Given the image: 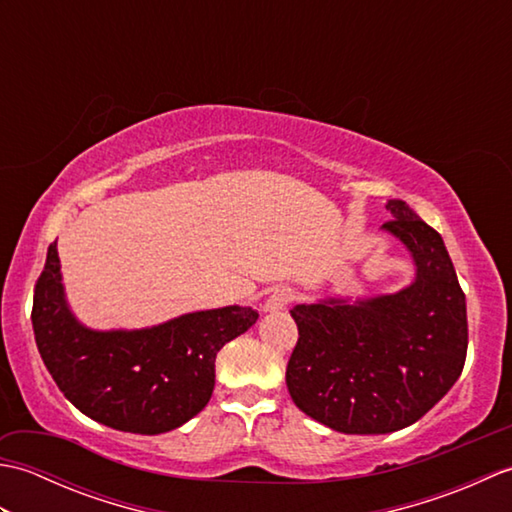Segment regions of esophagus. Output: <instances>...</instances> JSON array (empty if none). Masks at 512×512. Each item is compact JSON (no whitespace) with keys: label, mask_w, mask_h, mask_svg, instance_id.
<instances>
[{"label":"esophagus","mask_w":512,"mask_h":512,"mask_svg":"<svg viewBox=\"0 0 512 512\" xmlns=\"http://www.w3.org/2000/svg\"><path fill=\"white\" fill-rule=\"evenodd\" d=\"M292 297H295V295H292L288 288H277V290H273V295L266 299L264 310H281V308H286L288 303L292 301Z\"/></svg>","instance_id":"obj_1"}]
</instances>
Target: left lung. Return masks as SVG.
Returning <instances> with one entry per match:
<instances>
[{"label":"left lung","mask_w":512,"mask_h":512,"mask_svg":"<svg viewBox=\"0 0 512 512\" xmlns=\"http://www.w3.org/2000/svg\"><path fill=\"white\" fill-rule=\"evenodd\" d=\"M383 224L416 262L396 295L323 301L290 310L299 339L286 367L295 405L334 431L391 433L420 420L460 378L466 297L440 233L402 200Z\"/></svg>","instance_id":"1"}]
</instances>
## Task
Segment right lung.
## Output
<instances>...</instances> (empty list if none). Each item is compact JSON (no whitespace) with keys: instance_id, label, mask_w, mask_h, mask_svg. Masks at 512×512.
I'll list each match as a JSON object with an SVG mask.
<instances>
[{"instance_id":"right-lung-1","label":"right lung","mask_w":512,"mask_h":512,"mask_svg":"<svg viewBox=\"0 0 512 512\" xmlns=\"http://www.w3.org/2000/svg\"><path fill=\"white\" fill-rule=\"evenodd\" d=\"M59 270L52 242L30 314L43 365L76 409L118 431L156 436L200 413L215 387L217 352L259 317L228 306L149 330L94 332L65 306Z\"/></svg>"}]
</instances>
